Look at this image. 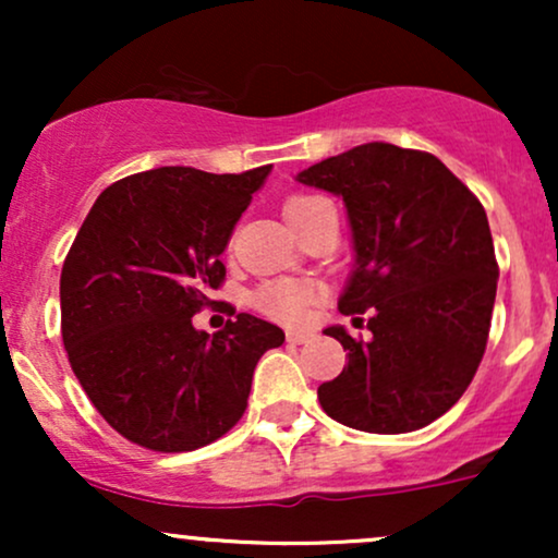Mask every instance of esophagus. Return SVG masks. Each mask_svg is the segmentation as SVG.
Returning a JSON list of instances; mask_svg holds the SVG:
<instances>
[{
    "mask_svg": "<svg viewBox=\"0 0 558 558\" xmlns=\"http://www.w3.org/2000/svg\"><path fill=\"white\" fill-rule=\"evenodd\" d=\"M286 338H288V343H306V341H312V332H306V330H288Z\"/></svg>",
    "mask_w": 558,
    "mask_h": 558,
    "instance_id": "1",
    "label": "esophagus"
}]
</instances>
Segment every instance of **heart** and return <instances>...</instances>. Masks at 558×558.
Returning <instances> with one entry per match:
<instances>
[{
	"instance_id": "1",
	"label": "heart",
	"mask_w": 558,
	"mask_h": 558,
	"mask_svg": "<svg viewBox=\"0 0 558 558\" xmlns=\"http://www.w3.org/2000/svg\"><path fill=\"white\" fill-rule=\"evenodd\" d=\"M319 202L317 196H291L283 204V217L288 226H296L299 217ZM319 288L312 280H272V283L259 286L254 291L252 304L257 306L262 315L278 319V323L296 325L306 317L312 301L317 299Z\"/></svg>"
}]
</instances>
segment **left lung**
<instances>
[{"instance_id": "left-lung-1", "label": "left lung", "mask_w": 558, "mask_h": 558, "mask_svg": "<svg viewBox=\"0 0 558 558\" xmlns=\"http://www.w3.org/2000/svg\"><path fill=\"white\" fill-rule=\"evenodd\" d=\"M299 183L343 198L354 270L338 299L349 364L317 388L325 414L364 433H412L453 407L488 343L498 265L483 204L438 157L373 141L301 170Z\"/></svg>"}]
</instances>
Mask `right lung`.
I'll use <instances>...</instances> for the list:
<instances>
[{"mask_svg": "<svg viewBox=\"0 0 558 558\" xmlns=\"http://www.w3.org/2000/svg\"><path fill=\"white\" fill-rule=\"evenodd\" d=\"M270 170L136 172L101 191L83 220L62 265V343L96 412L133 444L175 453L226 435L259 356L286 341L246 312L215 336L191 323L215 304L220 254Z\"/></svg>", "mask_w": 558, "mask_h": 558, "instance_id": "add662e5", "label": "right lung"}]
</instances>
